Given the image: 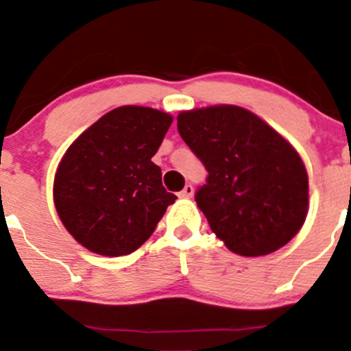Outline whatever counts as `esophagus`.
<instances>
[{
    "mask_svg": "<svg viewBox=\"0 0 351 351\" xmlns=\"http://www.w3.org/2000/svg\"><path fill=\"white\" fill-rule=\"evenodd\" d=\"M192 195H193V186L192 185H186L185 189L180 192V197H182V198H190Z\"/></svg>",
    "mask_w": 351,
    "mask_h": 351,
    "instance_id": "34e87169",
    "label": "esophagus"
}]
</instances>
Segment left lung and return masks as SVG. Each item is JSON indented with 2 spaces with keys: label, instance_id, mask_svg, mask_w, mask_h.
Wrapping results in <instances>:
<instances>
[{
  "label": "left lung",
  "instance_id": "obj_1",
  "mask_svg": "<svg viewBox=\"0 0 351 351\" xmlns=\"http://www.w3.org/2000/svg\"><path fill=\"white\" fill-rule=\"evenodd\" d=\"M178 132L208 173L195 192L198 208L232 253L270 254L299 232L307 171L277 130L241 107L219 105L180 113Z\"/></svg>",
  "mask_w": 351,
  "mask_h": 351
}]
</instances>
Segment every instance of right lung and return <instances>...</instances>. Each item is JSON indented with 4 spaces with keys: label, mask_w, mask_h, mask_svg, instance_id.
I'll return each instance as SVG.
<instances>
[{
    "label": "right lung",
    "mask_w": 351,
    "mask_h": 351,
    "mask_svg": "<svg viewBox=\"0 0 351 351\" xmlns=\"http://www.w3.org/2000/svg\"><path fill=\"white\" fill-rule=\"evenodd\" d=\"M173 119L147 107L105 113L66 151L54 180L64 228L86 250L122 256L151 238L176 195L151 161Z\"/></svg>",
    "instance_id": "obj_1"
}]
</instances>
